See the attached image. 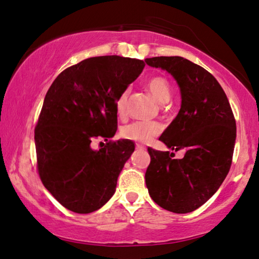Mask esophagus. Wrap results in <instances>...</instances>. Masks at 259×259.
Instances as JSON below:
<instances>
[{
	"label": "esophagus",
	"instance_id": "1",
	"mask_svg": "<svg viewBox=\"0 0 259 259\" xmlns=\"http://www.w3.org/2000/svg\"><path fill=\"white\" fill-rule=\"evenodd\" d=\"M136 148H137V150H146V147H145L144 145H141V144H136Z\"/></svg>",
	"mask_w": 259,
	"mask_h": 259
}]
</instances>
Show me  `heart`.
<instances>
[{
    "mask_svg": "<svg viewBox=\"0 0 259 259\" xmlns=\"http://www.w3.org/2000/svg\"><path fill=\"white\" fill-rule=\"evenodd\" d=\"M146 88L159 104H165L171 97V90L167 80L164 76L154 75L146 81ZM128 90L122 91L115 100V111L120 119L127 114V99ZM162 132V125L158 121H136L121 130V136L136 143L148 144Z\"/></svg>",
    "mask_w": 259,
    "mask_h": 259,
    "instance_id": "obj_1",
    "label": "heart"
}]
</instances>
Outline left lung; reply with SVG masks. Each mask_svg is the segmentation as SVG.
Returning a JSON list of instances; mask_svg holds the SVG:
<instances>
[{
	"label": "left lung",
	"mask_w": 259,
	"mask_h": 259,
	"mask_svg": "<svg viewBox=\"0 0 259 259\" xmlns=\"http://www.w3.org/2000/svg\"><path fill=\"white\" fill-rule=\"evenodd\" d=\"M148 66L171 73L182 92V107L159 140L175 153L148 147L145 173L152 199L175 213H187L206 203L219 189L232 164L236 119L221 84L203 67L182 56H155Z\"/></svg>",
	"instance_id": "8db88e82"
}]
</instances>
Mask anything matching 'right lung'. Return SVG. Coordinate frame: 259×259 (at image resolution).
I'll return each mask as SVG.
<instances>
[{"label":"right lung","mask_w":259,"mask_h":259,"mask_svg":"<svg viewBox=\"0 0 259 259\" xmlns=\"http://www.w3.org/2000/svg\"><path fill=\"white\" fill-rule=\"evenodd\" d=\"M143 60L95 56L66 68L49 87L35 126L38 176L62 206L91 213L111 199L134 151L132 141L109 140L118 128L115 100L140 75ZM104 137L94 151L91 141Z\"/></svg>","instance_id":"right-lung-1"}]
</instances>
